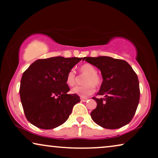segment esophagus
<instances>
[{"label": "esophagus", "instance_id": "34e87169", "mask_svg": "<svg viewBox=\"0 0 158 158\" xmlns=\"http://www.w3.org/2000/svg\"><path fill=\"white\" fill-rule=\"evenodd\" d=\"M81 101H83V102H85V101H88V98H81Z\"/></svg>", "mask_w": 158, "mask_h": 158}]
</instances>
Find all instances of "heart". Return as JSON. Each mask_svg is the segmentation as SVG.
<instances>
[{
	"instance_id": "1",
	"label": "heart",
	"mask_w": 158,
	"mask_h": 158,
	"mask_svg": "<svg viewBox=\"0 0 158 158\" xmlns=\"http://www.w3.org/2000/svg\"><path fill=\"white\" fill-rule=\"evenodd\" d=\"M79 69L81 73L86 75L84 80V84L85 85L75 86L71 91L73 94L85 98L94 94L96 90L94 85H98L101 83V78L97 74L96 68L89 63L82 64ZM75 81H76L75 72L73 70H69L65 77V83L68 86H73L75 85Z\"/></svg>"
}]
</instances>
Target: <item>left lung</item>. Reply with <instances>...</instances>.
Masks as SVG:
<instances>
[{
    "instance_id": "left-lung-1",
    "label": "left lung",
    "mask_w": 158,
    "mask_h": 158,
    "mask_svg": "<svg viewBox=\"0 0 158 158\" xmlns=\"http://www.w3.org/2000/svg\"><path fill=\"white\" fill-rule=\"evenodd\" d=\"M88 63L101 70L102 84L97 95V106L90 113L94 122L106 129H118L130 122L139 101L137 75L128 62L122 60L100 56L84 57Z\"/></svg>"
}]
</instances>
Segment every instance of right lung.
<instances>
[{
    "mask_svg": "<svg viewBox=\"0 0 158 158\" xmlns=\"http://www.w3.org/2000/svg\"><path fill=\"white\" fill-rule=\"evenodd\" d=\"M83 59L54 57L37 60L23 73L19 93L25 116L31 124L51 129L68 120L74 105L81 100L76 94H68L70 88L65 77Z\"/></svg>",
    "mask_w": 158,
    "mask_h": 158,
    "instance_id": "1",
    "label": "right lung"
}]
</instances>
